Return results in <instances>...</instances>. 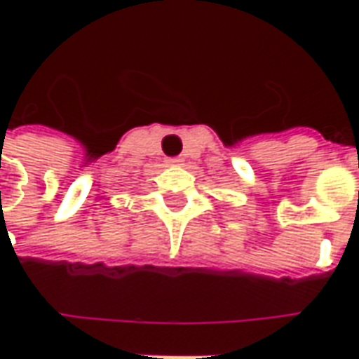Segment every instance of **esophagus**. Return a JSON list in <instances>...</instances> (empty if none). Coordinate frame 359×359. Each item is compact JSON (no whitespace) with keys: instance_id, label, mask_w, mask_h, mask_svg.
<instances>
[{"instance_id":"1","label":"esophagus","mask_w":359,"mask_h":359,"mask_svg":"<svg viewBox=\"0 0 359 359\" xmlns=\"http://www.w3.org/2000/svg\"><path fill=\"white\" fill-rule=\"evenodd\" d=\"M167 165H180V159L179 157H169V159H167Z\"/></svg>"}]
</instances>
